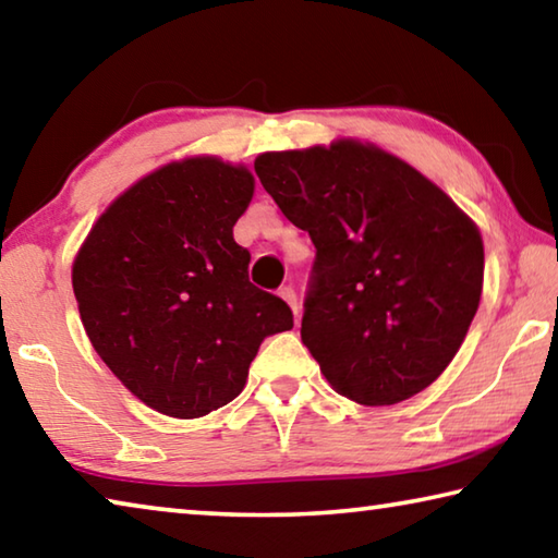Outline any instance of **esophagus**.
Wrapping results in <instances>:
<instances>
[{
  "label": "esophagus",
  "instance_id": "34e87169",
  "mask_svg": "<svg viewBox=\"0 0 558 558\" xmlns=\"http://www.w3.org/2000/svg\"><path fill=\"white\" fill-rule=\"evenodd\" d=\"M278 295L288 302V305L292 307V313H295V317H298V315H300V302H298V292H295V288H292V286H282Z\"/></svg>",
  "mask_w": 558,
  "mask_h": 558
}]
</instances>
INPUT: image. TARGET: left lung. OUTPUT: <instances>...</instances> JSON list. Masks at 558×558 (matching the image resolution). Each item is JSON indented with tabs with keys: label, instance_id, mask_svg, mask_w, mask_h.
Wrapping results in <instances>:
<instances>
[{
	"label": "left lung",
	"instance_id": "1",
	"mask_svg": "<svg viewBox=\"0 0 558 558\" xmlns=\"http://www.w3.org/2000/svg\"><path fill=\"white\" fill-rule=\"evenodd\" d=\"M256 174L315 243L300 337L329 386L391 405L436 381L480 305L477 226L413 167L354 140L266 153Z\"/></svg>",
	"mask_w": 558,
	"mask_h": 558
}]
</instances>
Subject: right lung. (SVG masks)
Listing matches in <instances>:
<instances>
[{"instance_id":"right-lung-1","label":"right lung","mask_w":558,"mask_h":558,"mask_svg":"<svg viewBox=\"0 0 558 558\" xmlns=\"http://www.w3.org/2000/svg\"><path fill=\"white\" fill-rule=\"evenodd\" d=\"M253 196L245 167L194 157L157 169L108 206L73 263V292L110 372L172 418L243 391L266 337L292 329L286 300L248 280L233 226Z\"/></svg>"}]
</instances>
